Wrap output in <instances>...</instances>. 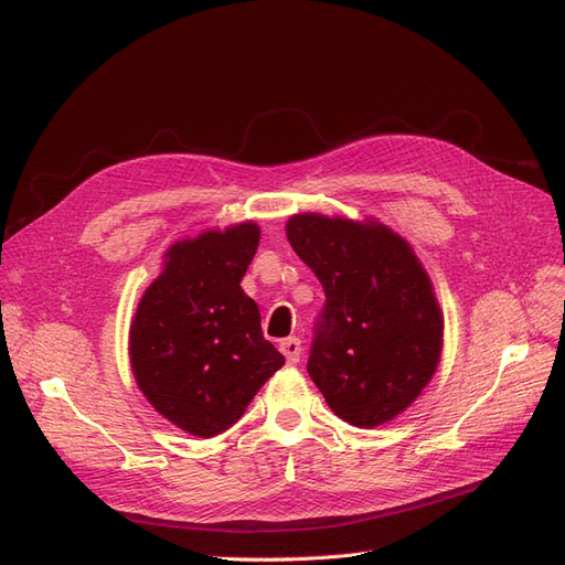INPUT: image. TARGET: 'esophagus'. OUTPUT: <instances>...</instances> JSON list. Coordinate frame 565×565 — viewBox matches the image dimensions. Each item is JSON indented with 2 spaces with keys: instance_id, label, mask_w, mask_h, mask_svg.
Masks as SVG:
<instances>
[{
  "instance_id": "obj_1",
  "label": "esophagus",
  "mask_w": 565,
  "mask_h": 565,
  "mask_svg": "<svg viewBox=\"0 0 565 565\" xmlns=\"http://www.w3.org/2000/svg\"><path fill=\"white\" fill-rule=\"evenodd\" d=\"M280 351L287 358V363L295 365V363H299V358H301V341L297 337H287V339L280 341Z\"/></svg>"
}]
</instances>
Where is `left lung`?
<instances>
[{
    "mask_svg": "<svg viewBox=\"0 0 565 565\" xmlns=\"http://www.w3.org/2000/svg\"><path fill=\"white\" fill-rule=\"evenodd\" d=\"M287 241L324 289L309 377L344 422L372 429L429 384L443 347L431 282L401 235L382 224L299 214Z\"/></svg>",
    "mask_w": 565,
    "mask_h": 565,
    "instance_id": "1",
    "label": "left lung"
}]
</instances>
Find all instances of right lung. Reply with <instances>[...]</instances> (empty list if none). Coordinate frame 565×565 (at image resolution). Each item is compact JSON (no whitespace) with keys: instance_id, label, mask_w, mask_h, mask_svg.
I'll return each mask as SVG.
<instances>
[{"instance_id":"1","label":"right lung","mask_w":565,"mask_h":565,"mask_svg":"<svg viewBox=\"0 0 565 565\" xmlns=\"http://www.w3.org/2000/svg\"><path fill=\"white\" fill-rule=\"evenodd\" d=\"M256 247L254 224L177 243L131 322V370L143 396L200 438L231 429L285 365L264 339L259 306L241 287Z\"/></svg>"}]
</instances>
